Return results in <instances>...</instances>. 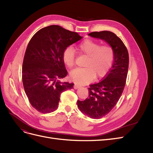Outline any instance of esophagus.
Wrapping results in <instances>:
<instances>
[{"label":"esophagus","instance_id":"34e87169","mask_svg":"<svg viewBox=\"0 0 153 153\" xmlns=\"http://www.w3.org/2000/svg\"><path fill=\"white\" fill-rule=\"evenodd\" d=\"M80 87H81V86H80V85H79L75 84V85H74V89H79Z\"/></svg>","mask_w":153,"mask_h":153}]
</instances>
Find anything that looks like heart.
Wrapping results in <instances>:
<instances>
[{
    "instance_id": "1",
    "label": "heart",
    "mask_w": 153,
    "mask_h": 153,
    "mask_svg": "<svg viewBox=\"0 0 153 153\" xmlns=\"http://www.w3.org/2000/svg\"><path fill=\"white\" fill-rule=\"evenodd\" d=\"M80 54L87 57L84 63L85 68L74 69L70 73L72 80L78 84H85L96 77L105 76L112 66L114 53L112 47L108 45H101L99 42L90 39L85 40L77 46ZM62 60L65 65L72 68L75 64V53L72 47L64 51Z\"/></svg>"
}]
</instances>
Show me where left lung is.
<instances>
[{
	"label": "left lung",
	"mask_w": 153,
	"mask_h": 153,
	"mask_svg": "<svg viewBox=\"0 0 153 153\" xmlns=\"http://www.w3.org/2000/svg\"><path fill=\"white\" fill-rule=\"evenodd\" d=\"M89 35L106 41L112 47L114 53L113 66L107 76L100 82L89 85V98L77 101L82 113L97 119L108 114L121 98L126 85L129 54L123 41L112 32H92Z\"/></svg>",
	"instance_id": "obj_1"
}]
</instances>
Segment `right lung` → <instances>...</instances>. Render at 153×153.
<instances>
[{
	"instance_id": "right-lung-1",
	"label": "right lung",
	"mask_w": 153,
	"mask_h": 153,
	"mask_svg": "<svg viewBox=\"0 0 153 153\" xmlns=\"http://www.w3.org/2000/svg\"><path fill=\"white\" fill-rule=\"evenodd\" d=\"M81 39L77 32L59 25L44 27L32 37L23 61L22 81L30 103L39 112H53L62 92L73 87V83L60 81L68 74L62 54Z\"/></svg>"
}]
</instances>
